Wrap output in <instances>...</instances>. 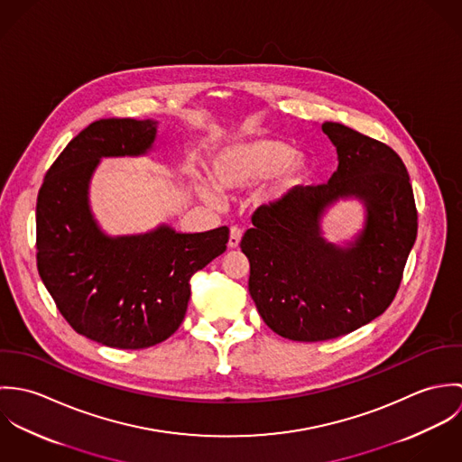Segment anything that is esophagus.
<instances>
[{"mask_svg":"<svg viewBox=\"0 0 462 462\" xmlns=\"http://www.w3.org/2000/svg\"><path fill=\"white\" fill-rule=\"evenodd\" d=\"M240 240H242V229L238 226H233L231 231H229V249H236L240 245Z\"/></svg>","mask_w":462,"mask_h":462,"instance_id":"1","label":"esophagus"}]
</instances>
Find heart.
I'll return each mask as SVG.
<instances>
[{"label":"heart","instance_id":"b5f03b06","mask_svg":"<svg viewBox=\"0 0 462 462\" xmlns=\"http://www.w3.org/2000/svg\"><path fill=\"white\" fill-rule=\"evenodd\" d=\"M306 171V158L293 154L291 145L264 136L229 142L211 160V180L222 192L245 190L273 176L264 192L266 199L284 196L304 180ZM194 189L206 202L218 200V194L200 178L194 181Z\"/></svg>","mask_w":462,"mask_h":462}]
</instances>
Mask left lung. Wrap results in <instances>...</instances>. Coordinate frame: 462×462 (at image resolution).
Here are the masks:
<instances>
[{
    "label": "left lung",
    "mask_w": 462,
    "mask_h": 462,
    "mask_svg": "<svg viewBox=\"0 0 462 462\" xmlns=\"http://www.w3.org/2000/svg\"><path fill=\"white\" fill-rule=\"evenodd\" d=\"M337 169L319 187H295L260 206L240 247L249 293L264 324L293 341H326L366 326L395 299L414 245L418 213L395 151L339 123H324ZM341 198L365 206L364 229L345 246L323 238L321 218Z\"/></svg>",
    "instance_id": "left-lung-1"
}]
</instances>
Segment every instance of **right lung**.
I'll return each instance as SVG.
<instances>
[{"label":"right lung","mask_w":462,"mask_h":462,"mask_svg":"<svg viewBox=\"0 0 462 462\" xmlns=\"http://www.w3.org/2000/svg\"><path fill=\"white\" fill-rule=\"evenodd\" d=\"M156 121L99 119L78 133L50 167L37 198V268L78 334L123 350L162 343L181 326L190 277L226 251V226L178 233L167 224L108 236L88 187L101 158L143 156Z\"/></svg>","instance_id":"obj_1"}]
</instances>
